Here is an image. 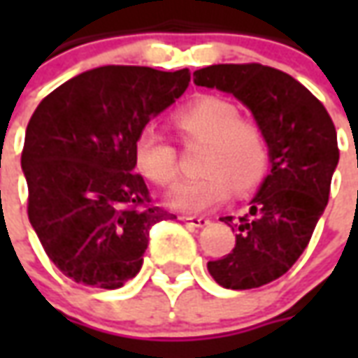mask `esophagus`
I'll return each mask as SVG.
<instances>
[{
  "mask_svg": "<svg viewBox=\"0 0 358 358\" xmlns=\"http://www.w3.org/2000/svg\"><path fill=\"white\" fill-rule=\"evenodd\" d=\"M182 220H184L186 224L194 226V228H203V226H207L210 222L209 218L205 217H182Z\"/></svg>",
  "mask_w": 358,
  "mask_h": 358,
  "instance_id": "1",
  "label": "esophagus"
}]
</instances>
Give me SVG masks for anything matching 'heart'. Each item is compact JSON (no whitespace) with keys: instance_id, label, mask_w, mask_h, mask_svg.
<instances>
[{"instance_id":"heart-1","label":"heart","mask_w":358,"mask_h":358,"mask_svg":"<svg viewBox=\"0 0 358 358\" xmlns=\"http://www.w3.org/2000/svg\"><path fill=\"white\" fill-rule=\"evenodd\" d=\"M172 124L186 145L205 143L199 178L180 184L169 205L186 213H207L230 197L253 192L270 166L266 128L257 118L241 117L240 107L226 97L203 95L172 115ZM138 171L159 187L180 178L178 151L155 128H143L134 143Z\"/></svg>"}]
</instances>
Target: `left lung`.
<instances>
[{"instance_id":"obj_1","label":"left lung","mask_w":358,"mask_h":358,"mask_svg":"<svg viewBox=\"0 0 358 358\" xmlns=\"http://www.w3.org/2000/svg\"><path fill=\"white\" fill-rule=\"evenodd\" d=\"M194 82L232 94L268 134L270 174L245 215L220 218L236 230V248L207 263L222 287H261L303 255L328 205L339 161L336 126L301 82L272 66L210 65L195 71Z\"/></svg>"}]
</instances>
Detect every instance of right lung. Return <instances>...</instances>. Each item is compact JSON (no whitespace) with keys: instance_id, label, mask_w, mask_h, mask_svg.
Instances as JSON below:
<instances>
[{"instance_id":"add662e5","label":"right lung","mask_w":358,"mask_h":358,"mask_svg":"<svg viewBox=\"0 0 358 358\" xmlns=\"http://www.w3.org/2000/svg\"><path fill=\"white\" fill-rule=\"evenodd\" d=\"M187 84V69L107 65L36 107L20 157L28 218L51 263L76 284L124 285L140 272L151 226L176 218L151 203L134 172V143Z\"/></svg>"}]
</instances>
